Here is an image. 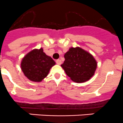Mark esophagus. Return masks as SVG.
Here are the masks:
<instances>
[{
	"instance_id": "esophagus-1",
	"label": "esophagus",
	"mask_w": 123,
	"mask_h": 123,
	"mask_svg": "<svg viewBox=\"0 0 123 123\" xmlns=\"http://www.w3.org/2000/svg\"><path fill=\"white\" fill-rule=\"evenodd\" d=\"M56 63L59 65H60L62 64V61L60 60H56Z\"/></svg>"
}]
</instances>
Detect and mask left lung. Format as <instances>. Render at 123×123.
Listing matches in <instances>:
<instances>
[{
    "label": "left lung",
    "instance_id": "8db88e82",
    "mask_svg": "<svg viewBox=\"0 0 123 123\" xmlns=\"http://www.w3.org/2000/svg\"><path fill=\"white\" fill-rule=\"evenodd\" d=\"M64 57L65 60L61 66L74 82H85L95 74L98 62L92 54L82 48L71 47Z\"/></svg>",
    "mask_w": 123,
    "mask_h": 123
}]
</instances>
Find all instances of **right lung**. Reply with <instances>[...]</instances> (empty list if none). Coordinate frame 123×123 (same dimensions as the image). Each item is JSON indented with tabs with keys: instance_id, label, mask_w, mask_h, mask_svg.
<instances>
[{
	"instance_id": "add662e5",
	"label": "right lung",
	"mask_w": 123,
	"mask_h": 123,
	"mask_svg": "<svg viewBox=\"0 0 123 123\" xmlns=\"http://www.w3.org/2000/svg\"><path fill=\"white\" fill-rule=\"evenodd\" d=\"M55 62L43 52V48L34 49L28 53L21 62V69L24 75L33 82H41L49 74Z\"/></svg>"
}]
</instances>
